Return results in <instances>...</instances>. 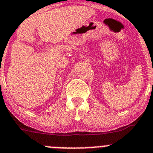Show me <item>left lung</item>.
Returning <instances> with one entry per match:
<instances>
[{
  "instance_id": "1",
  "label": "left lung",
  "mask_w": 153,
  "mask_h": 153,
  "mask_svg": "<svg viewBox=\"0 0 153 153\" xmlns=\"http://www.w3.org/2000/svg\"><path fill=\"white\" fill-rule=\"evenodd\" d=\"M152 85H153V83H152Z\"/></svg>"
}]
</instances>
